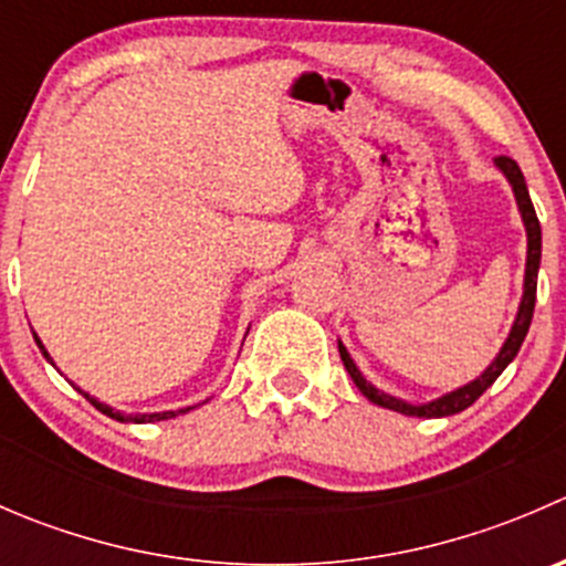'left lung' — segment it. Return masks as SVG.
Returning <instances> with one entry per match:
<instances>
[{
    "label": "left lung",
    "mask_w": 566,
    "mask_h": 566,
    "mask_svg": "<svg viewBox=\"0 0 566 566\" xmlns=\"http://www.w3.org/2000/svg\"><path fill=\"white\" fill-rule=\"evenodd\" d=\"M495 167H499V172L504 175L506 182L512 186L517 210H521L523 227H526V243H528V249H526V276H523V298H521V306H517L515 323H512V328H510V334H506L504 345H501V350L495 353V358L490 361V367L484 369L479 378H473L471 384L460 386V389H454V391L441 394V397L430 399V402H408V399L391 397L389 391L375 389V386L369 384L367 378H364L361 369L356 367V361L350 358L347 347L339 342L342 364H345V369H347V375L353 378V384L358 386V391H361L364 397L369 399V402L380 405V408L397 410V413H402V416H419V419H441V416H454V413H460V410L471 408V405L476 402V399L482 397V394L495 384V378H499V375L504 373L506 367H510L512 358L517 356V350H521L523 339H526V334H528L531 317H534L536 273H539V260H542V230H539V219H536V213H534V205H531L526 177H523L521 167H517V164L512 161V158H506V156L495 158Z\"/></svg>",
    "instance_id": "left-lung-1"
}]
</instances>
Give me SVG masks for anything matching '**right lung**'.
<instances>
[{"label":"right lung","instance_id":"obj_1","mask_svg":"<svg viewBox=\"0 0 566 566\" xmlns=\"http://www.w3.org/2000/svg\"><path fill=\"white\" fill-rule=\"evenodd\" d=\"M32 336H35V342H38V347H40V353H43L45 356V361L49 364H54V358L49 356V350H45V345L43 342H40V336L35 334V331H32ZM76 386V384H73ZM76 391H82L76 386ZM84 397L90 399V402L95 405V408L101 410V413H106L108 419H114V421H125V424H130V421H134V424H147V421H164V419H175V416H180V413H186V410H193L197 408V405H188V408H180V410H161V413H123V410H114L112 405H106V402H101V399H95V397H90L87 391H82Z\"/></svg>","mask_w":566,"mask_h":566}]
</instances>
